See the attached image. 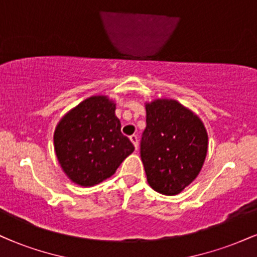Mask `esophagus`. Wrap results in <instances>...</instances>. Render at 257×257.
Here are the masks:
<instances>
[{"label":"esophagus","mask_w":257,"mask_h":257,"mask_svg":"<svg viewBox=\"0 0 257 257\" xmlns=\"http://www.w3.org/2000/svg\"><path fill=\"white\" fill-rule=\"evenodd\" d=\"M129 139H131V141L133 143V145H134L135 150H138L139 143H138V137H137V135H132V137H129Z\"/></svg>","instance_id":"1"}]
</instances>
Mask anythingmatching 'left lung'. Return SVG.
Wrapping results in <instances>:
<instances>
[{
	"mask_svg": "<svg viewBox=\"0 0 257 257\" xmlns=\"http://www.w3.org/2000/svg\"><path fill=\"white\" fill-rule=\"evenodd\" d=\"M206 152L208 134L197 114L173 99L147 102L140 155L147 182L156 192H181L197 178Z\"/></svg>",
	"mask_w": 257,
	"mask_h": 257,
	"instance_id": "1",
	"label": "left lung"
}]
</instances>
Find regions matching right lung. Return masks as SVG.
Wrapping results in <instances>:
<instances>
[{"instance_id":"right-lung-1","label":"right lung","mask_w":257,"mask_h":257,"mask_svg":"<svg viewBox=\"0 0 257 257\" xmlns=\"http://www.w3.org/2000/svg\"><path fill=\"white\" fill-rule=\"evenodd\" d=\"M116 104L105 95L85 99L70 110L54 132V149L64 173L90 187L110 178L134 145L120 133Z\"/></svg>"}]
</instances>
